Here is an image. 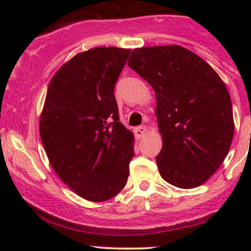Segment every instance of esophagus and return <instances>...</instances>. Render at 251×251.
Masks as SVG:
<instances>
[{
  "label": "esophagus",
  "mask_w": 251,
  "mask_h": 251,
  "mask_svg": "<svg viewBox=\"0 0 251 251\" xmlns=\"http://www.w3.org/2000/svg\"><path fill=\"white\" fill-rule=\"evenodd\" d=\"M147 131H148V128H147V126H138V127L135 128V135L137 138H142L144 135L147 133Z\"/></svg>",
  "instance_id": "obj_1"
}]
</instances>
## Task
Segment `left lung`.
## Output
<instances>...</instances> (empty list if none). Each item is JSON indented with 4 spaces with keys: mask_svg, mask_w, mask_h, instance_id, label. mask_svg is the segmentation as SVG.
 <instances>
[{
    "mask_svg": "<svg viewBox=\"0 0 251 251\" xmlns=\"http://www.w3.org/2000/svg\"><path fill=\"white\" fill-rule=\"evenodd\" d=\"M127 64L155 92L161 177L178 188L203 184L224 163L233 140L232 102L224 81L181 46L136 48Z\"/></svg>",
    "mask_w": 251,
    "mask_h": 251,
    "instance_id": "1",
    "label": "left lung"
}]
</instances>
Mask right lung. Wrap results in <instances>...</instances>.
Wrapping results in <instances>:
<instances>
[{"label": "right lung", "mask_w": 251, "mask_h": 251, "mask_svg": "<svg viewBox=\"0 0 251 251\" xmlns=\"http://www.w3.org/2000/svg\"><path fill=\"white\" fill-rule=\"evenodd\" d=\"M130 50L96 47L54 74L40 118L50 165L77 196L104 201L125 187L133 135L119 121L114 87Z\"/></svg>", "instance_id": "obj_1"}]
</instances>
